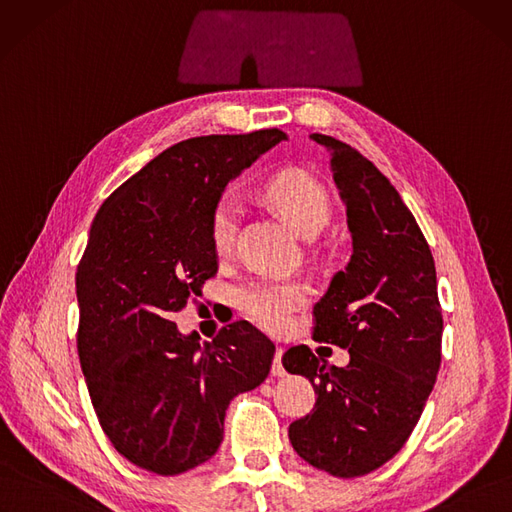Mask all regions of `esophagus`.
Instances as JSON below:
<instances>
[{"label":"esophagus","instance_id":"esophagus-1","mask_svg":"<svg viewBox=\"0 0 512 512\" xmlns=\"http://www.w3.org/2000/svg\"><path fill=\"white\" fill-rule=\"evenodd\" d=\"M282 354H285V350H282V348H276L274 363H272V375H276V377H285V375H287L285 367H282Z\"/></svg>","mask_w":512,"mask_h":512}]
</instances>
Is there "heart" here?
Instances as JSON below:
<instances>
[{
  "label": "heart",
  "mask_w": 512,
  "mask_h": 512,
  "mask_svg": "<svg viewBox=\"0 0 512 512\" xmlns=\"http://www.w3.org/2000/svg\"><path fill=\"white\" fill-rule=\"evenodd\" d=\"M266 194L278 211L304 238H316L331 219V200L318 179L301 170H287L276 175ZM240 223V202L223 196L211 217V238L219 253L234 246ZM308 301V289L295 280L255 278L240 289V306L244 314L272 333L285 331L293 314Z\"/></svg>",
  "instance_id": "1"
}]
</instances>
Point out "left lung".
Masks as SVG:
<instances>
[{
    "instance_id": "8db88e82",
    "label": "left lung",
    "mask_w": 512,
    "mask_h": 512,
    "mask_svg": "<svg viewBox=\"0 0 512 512\" xmlns=\"http://www.w3.org/2000/svg\"><path fill=\"white\" fill-rule=\"evenodd\" d=\"M331 158L352 255L316 301L314 337L348 348L346 367L308 346L282 356L316 403L289 426L293 449L333 477H361L401 451L441 367L443 316L430 246L394 185L354 147L310 135Z\"/></svg>"
}]
</instances>
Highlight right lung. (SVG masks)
<instances>
[{
  "label": "right lung",
  "instance_id": "add662e5",
  "mask_svg": "<svg viewBox=\"0 0 512 512\" xmlns=\"http://www.w3.org/2000/svg\"><path fill=\"white\" fill-rule=\"evenodd\" d=\"M285 139L272 128L181 141L92 221L75 274L80 365L109 441L139 468L170 477L215 456L227 405L270 373L276 348L246 320L202 342L170 318L217 274L211 217L225 185Z\"/></svg>",
  "mask_w": 512,
  "mask_h": 512
}]
</instances>
